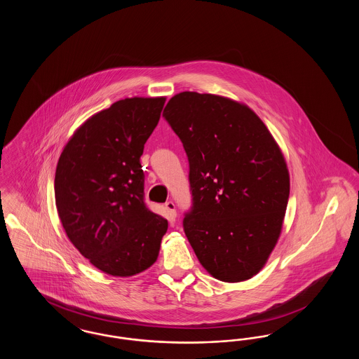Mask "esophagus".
I'll return each mask as SVG.
<instances>
[{
  "label": "esophagus",
  "instance_id": "1",
  "mask_svg": "<svg viewBox=\"0 0 359 359\" xmlns=\"http://www.w3.org/2000/svg\"><path fill=\"white\" fill-rule=\"evenodd\" d=\"M165 208H167V211H168V214H170L172 219H175L176 218V207H175V203L171 202V201L167 202L165 203Z\"/></svg>",
  "mask_w": 359,
  "mask_h": 359
}]
</instances>
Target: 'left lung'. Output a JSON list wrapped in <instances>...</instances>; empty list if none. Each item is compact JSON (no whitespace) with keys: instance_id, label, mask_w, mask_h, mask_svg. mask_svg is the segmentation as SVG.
I'll use <instances>...</instances> for the list:
<instances>
[{"instance_id":"8db88e82","label":"left lung","mask_w":359,"mask_h":359,"mask_svg":"<svg viewBox=\"0 0 359 359\" xmlns=\"http://www.w3.org/2000/svg\"><path fill=\"white\" fill-rule=\"evenodd\" d=\"M163 117L188 156L183 226L199 262L224 283L252 278L273 252L290 198L278 144L248 104L215 94L179 93Z\"/></svg>"}]
</instances>
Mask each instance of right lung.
<instances>
[{
    "instance_id": "add662e5",
    "label": "right lung",
    "mask_w": 359,
    "mask_h": 359,
    "mask_svg": "<svg viewBox=\"0 0 359 359\" xmlns=\"http://www.w3.org/2000/svg\"><path fill=\"white\" fill-rule=\"evenodd\" d=\"M165 97H133L86 120L55 172L56 210L71 243L103 273L129 277L156 262L168 222L144 203L140 157Z\"/></svg>"
}]
</instances>
